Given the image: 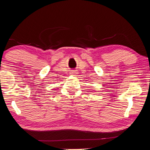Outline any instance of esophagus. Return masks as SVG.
I'll return each instance as SVG.
<instances>
[{"mask_svg": "<svg viewBox=\"0 0 150 150\" xmlns=\"http://www.w3.org/2000/svg\"><path fill=\"white\" fill-rule=\"evenodd\" d=\"M70 75H73V76H75L76 75H78V71H76V70H72L70 72Z\"/></svg>", "mask_w": 150, "mask_h": 150, "instance_id": "esophagus-1", "label": "esophagus"}]
</instances>
